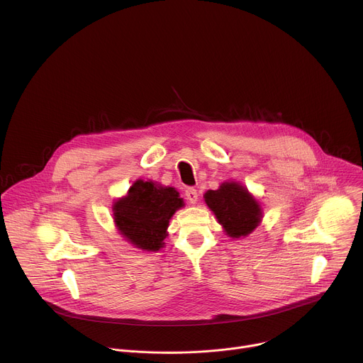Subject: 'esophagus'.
<instances>
[{
  "label": "esophagus",
  "instance_id": "esophagus-1",
  "mask_svg": "<svg viewBox=\"0 0 363 363\" xmlns=\"http://www.w3.org/2000/svg\"><path fill=\"white\" fill-rule=\"evenodd\" d=\"M185 196L188 199V202L191 203H195L198 201V192L195 188H186L185 189Z\"/></svg>",
  "mask_w": 363,
  "mask_h": 363
}]
</instances>
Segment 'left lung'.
Returning <instances> with one entry per match:
<instances>
[{
  "mask_svg": "<svg viewBox=\"0 0 363 363\" xmlns=\"http://www.w3.org/2000/svg\"><path fill=\"white\" fill-rule=\"evenodd\" d=\"M203 198L225 233L233 238L248 235L260 223V205L237 182H225L220 189L206 192Z\"/></svg>",
  "mask_w": 363,
  "mask_h": 363,
  "instance_id": "obj_1",
  "label": "left lung"
}]
</instances>
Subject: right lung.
<instances>
[{"label": "right lung", "instance_id": "add662e5", "mask_svg": "<svg viewBox=\"0 0 363 363\" xmlns=\"http://www.w3.org/2000/svg\"><path fill=\"white\" fill-rule=\"evenodd\" d=\"M184 205L171 186L136 181L129 194L115 202L113 216L121 234L135 247L158 251L167 238L171 217Z\"/></svg>", "mask_w": 363, "mask_h": 363}]
</instances>
